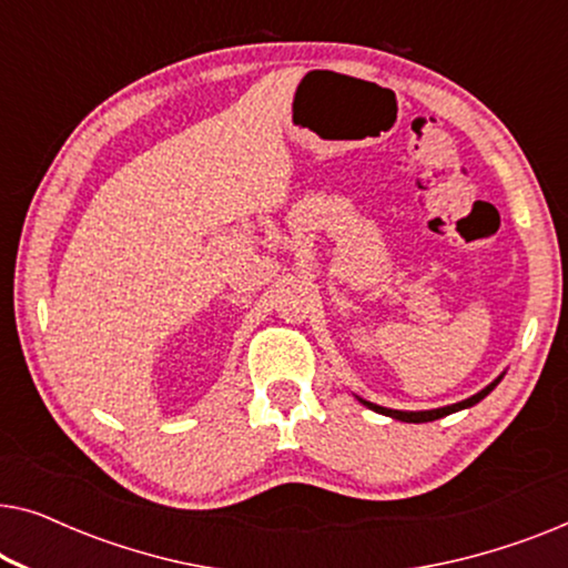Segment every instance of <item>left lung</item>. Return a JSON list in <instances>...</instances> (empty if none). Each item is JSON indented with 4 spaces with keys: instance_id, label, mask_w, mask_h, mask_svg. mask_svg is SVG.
<instances>
[{
    "instance_id": "1",
    "label": "left lung",
    "mask_w": 568,
    "mask_h": 568,
    "mask_svg": "<svg viewBox=\"0 0 568 568\" xmlns=\"http://www.w3.org/2000/svg\"><path fill=\"white\" fill-rule=\"evenodd\" d=\"M501 383V375L494 379L491 385H486L484 390L480 393H476V395H470V398H465V400H460V403H453V406H445V408H432V410H395V408H385V406H377V403H369V400H364V398H359V403H364V406L367 408H372V410H377V414H383V416H390V418H398V422H408V424H424V422H437V418H442V416H449V414H455V410H463V408H470V406H476L478 400H484L488 393L494 390L496 385Z\"/></svg>"
}]
</instances>
